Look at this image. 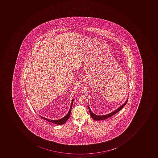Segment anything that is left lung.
<instances>
[{"instance_id": "8db88e82", "label": "left lung", "mask_w": 158, "mask_h": 158, "mask_svg": "<svg viewBox=\"0 0 158 158\" xmlns=\"http://www.w3.org/2000/svg\"><path fill=\"white\" fill-rule=\"evenodd\" d=\"M127 101H128V100H127L125 103L123 104L122 106H121L119 108L117 109L116 110H114V111H113V112L110 113V114H108L100 116L94 114V113H92V111H91V110L89 108V106H88V109H89V112H90V115H91V117H92L94 120H95V121H100V120H105V119H108V118L111 117V116H113V115H114L115 114H116L118 112H119V111L126 105Z\"/></svg>"}]
</instances>
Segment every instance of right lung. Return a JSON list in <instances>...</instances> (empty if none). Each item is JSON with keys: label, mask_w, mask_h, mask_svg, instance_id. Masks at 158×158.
I'll return each mask as SVG.
<instances>
[{"label": "right lung", "mask_w": 158, "mask_h": 158, "mask_svg": "<svg viewBox=\"0 0 158 158\" xmlns=\"http://www.w3.org/2000/svg\"><path fill=\"white\" fill-rule=\"evenodd\" d=\"M73 100H74V99H73L72 101L71 105L70 108V110H69V112H68L67 114L66 115V116L64 117H63L62 119H59V120H49V119H46L45 118L43 117H41L43 119H44V120H46V121H48V122H51V123H54L56 124H57V125H61V124H64L68 119H69V118H70V116L71 112V109L73 103Z\"/></svg>", "instance_id": "obj_1"}]
</instances>
